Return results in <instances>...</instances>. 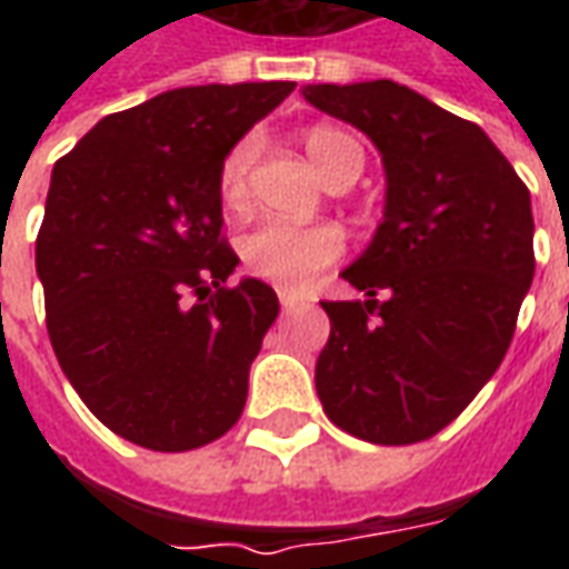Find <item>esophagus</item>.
Masks as SVG:
<instances>
[{"mask_svg":"<svg viewBox=\"0 0 569 569\" xmlns=\"http://www.w3.org/2000/svg\"><path fill=\"white\" fill-rule=\"evenodd\" d=\"M280 305H283V310H296L305 305V298L296 296V292H286V289H280Z\"/></svg>","mask_w":569,"mask_h":569,"instance_id":"1","label":"esophagus"}]
</instances>
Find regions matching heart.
I'll return each instance as SVG.
<instances>
[{
  "label": "heart",
  "instance_id": "b5f03b06",
  "mask_svg": "<svg viewBox=\"0 0 569 569\" xmlns=\"http://www.w3.org/2000/svg\"><path fill=\"white\" fill-rule=\"evenodd\" d=\"M310 161L317 163L320 176L332 182H357L366 167V151L357 137L347 130L317 128L305 137ZM259 154V142L252 137L237 140L224 151L219 163V198L224 207L240 210L249 200L252 182V163ZM240 256L247 261L249 273H256L280 289H305L317 280V273L345 256V234L335 224H289V222H261L240 240Z\"/></svg>",
  "mask_w": 569,
  "mask_h": 569
}]
</instances>
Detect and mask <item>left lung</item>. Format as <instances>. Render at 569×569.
Listing matches in <instances>:
<instances>
[{
    "label": "left lung",
    "mask_w": 569,
    "mask_h": 569,
    "mask_svg": "<svg viewBox=\"0 0 569 569\" xmlns=\"http://www.w3.org/2000/svg\"><path fill=\"white\" fill-rule=\"evenodd\" d=\"M387 170L371 247L341 277L366 301H320L322 411L357 439L415 445L451 423L500 369L533 280L530 191L488 133L396 81L310 84Z\"/></svg>",
    "instance_id": "left-lung-1"
}]
</instances>
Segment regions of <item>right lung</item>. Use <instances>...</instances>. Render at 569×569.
<instances>
[{"label": "right lung", "mask_w": 569, "mask_h": 569, "mask_svg": "<svg viewBox=\"0 0 569 569\" xmlns=\"http://www.w3.org/2000/svg\"><path fill=\"white\" fill-rule=\"evenodd\" d=\"M296 81L200 84L106 116L54 163L36 237L57 362L116 436L194 451L240 420L249 366L280 313L228 286L219 163Z\"/></svg>", "instance_id": "1"}]
</instances>
